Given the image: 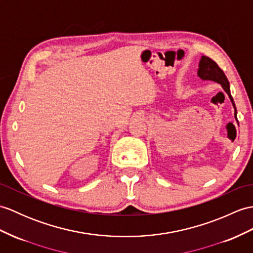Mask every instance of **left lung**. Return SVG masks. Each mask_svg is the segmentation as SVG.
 <instances>
[{
  "mask_svg": "<svg viewBox=\"0 0 253 253\" xmlns=\"http://www.w3.org/2000/svg\"><path fill=\"white\" fill-rule=\"evenodd\" d=\"M198 76L202 80H209V81H213L216 82L222 85L223 89L226 91V93L230 97L231 101L233 103V107L235 109V119L237 121V112H236V107H235L233 97L231 96V91H230V83H228L227 78L225 76L223 70L216 64L215 61L212 59H210L209 57L203 56L202 60L199 62V70H198ZM238 122V121H237Z\"/></svg>",
  "mask_w": 253,
  "mask_h": 253,
  "instance_id": "1",
  "label": "left lung"
}]
</instances>
